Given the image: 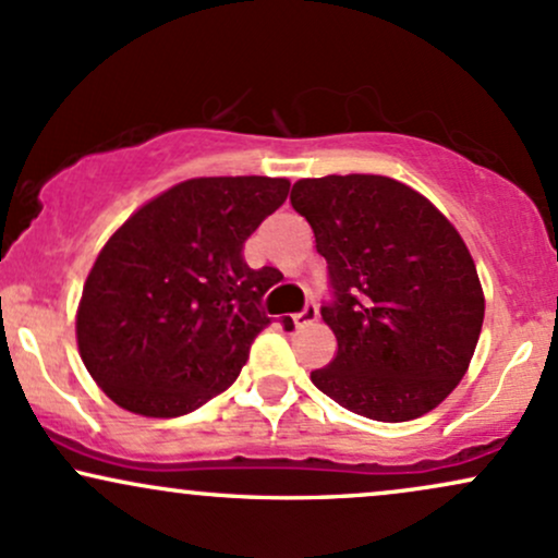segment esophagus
Listing matches in <instances>:
<instances>
[{"label": "esophagus", "instance_id": "obj_1", "mask_svg": "<svg viewBox=\"0 0 558 558\" xmlns=\"http://www.w3.org/2000/svg\"><path fill=\"white\" fill-rule=\"evenodd\" d=\"M317 319V306H306L304 312H299V315H291V323L293 328H306V325H312Z\"/></svg>", "mask_w": 558, "mask_h": 558}]
</instances>
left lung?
<instances>
[{
    "mask_svg": "<svg viewBox=\"0 0 558 558\" xmlns=\"http://www.w3.org/2000/svg\"><path fill=\"white\" fill-rule=\"evenodd\" d=\"M291 204L336 293L319 315L338 351L312 383L377 422L427 414L459 386L483 330V286L459 230L386 175L301 178Z\"/></svg>",
    "mask_w": 558,
    "mask_h": 558,
    "instance_id": "8db88e82",
    "label": "left lung"
}]
</instances>
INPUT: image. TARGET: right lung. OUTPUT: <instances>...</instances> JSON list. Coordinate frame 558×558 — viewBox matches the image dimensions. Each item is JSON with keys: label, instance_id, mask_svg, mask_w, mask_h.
<instances>
[{"label": "right lung", "instance_id": "right-lung-1", "mask_svg": "<svg viewBox=\"0 0 558 558\" xmlns=\"http://www.w3.org/2000/svg\"><path fill=\"white\" fill-rule=\"evenodd\" d=\"M286 178H191L138 207L101 246L75 312L96 386L141 417H181L222 393L270 325L272 267L243 243L286 202Z\"/></svg>", "mask_w": 558, "mask_h": 558}]
</instances>
